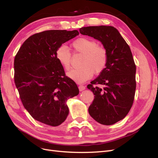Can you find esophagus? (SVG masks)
<instances>
[{
    "label": "esophagus",
    "mask_w": 158,
    "mask_h": 158,
    "mask_svg": "<svg viewBox=\"0 0 158 158\" xmlns=\"http://www.w3.org/2000/svg\"><path fill=\"white\" fill-rule=\"evenodd\" d=\"M78 88H79V90L80 91V92H82V91H83L85 89V87L84 86V85H79Z\"/></svg>",
    "instance_id": "esophagus-1"
}]
</instances>
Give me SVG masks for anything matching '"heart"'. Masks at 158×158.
Returning <instances> with one entry per match:
<instances>
[{
    "label": "heart",
    "mask_w": 158,
    "mask_h": 158,
    "mask_svg": "<svg viewBox=\"0 0 158 158\" xmlns=\"http://www.w3.org/2000/svg\"><path fill=\"white\" fill-rule=\"evenodd\" d=\"M73 46L76 51L84 54L81 63L82 67L73 69L67 73L68 77L75 82L83 83L92 77L94 72L95 74L101 73L106 68L107 52L103 47L98 46L95 41L87 38H79L73 43ZM56 57L65 70L70 68L71 52L67 46H59L56 51Z\"/></svg>",
    "instance_id": "heart-1"
}]
</instances>
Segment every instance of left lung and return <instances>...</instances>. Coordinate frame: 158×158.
<instances>
[{"label": "left lung", "mask_w": 158, "mask_h": 158, "mask_svg": "<svg viewBox=\"0 0 158 158\" xmlns=\"http://www.w3.org/2000/svg\"><path fill=\"white\" fill-rule=\"evenodd\" d=\"M80 33L101 42L107 55L106 68L87 86L95 95L89 114L102 125H113L126 117L135 99L136 65L131 50L113 26L83 27Z\"/></svg>", "instance_id": "8db88e82"}]
</instances>
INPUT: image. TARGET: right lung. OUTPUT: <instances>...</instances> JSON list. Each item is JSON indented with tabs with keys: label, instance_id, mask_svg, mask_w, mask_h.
I'll return each instance as SVG.
<instances>
[{
	"label": "right lung",
	"instance_id": "right-lung-1",
	"mask_svg": "<svg viewBox=\"0 0 158 158\" xmlns=\"http://www.w3.org/2000/svg\"><path fill=\"white\" fill-rule=\"evenodd\" d=\"M77 30H47L30 36L14 59V82L31 116L56 127L67 117L66 102L79 94L56 57L58 47L78 35Z\"/></svg>",
	"mask_w": 158,
	"mask_h": 158
}]
</instances>
